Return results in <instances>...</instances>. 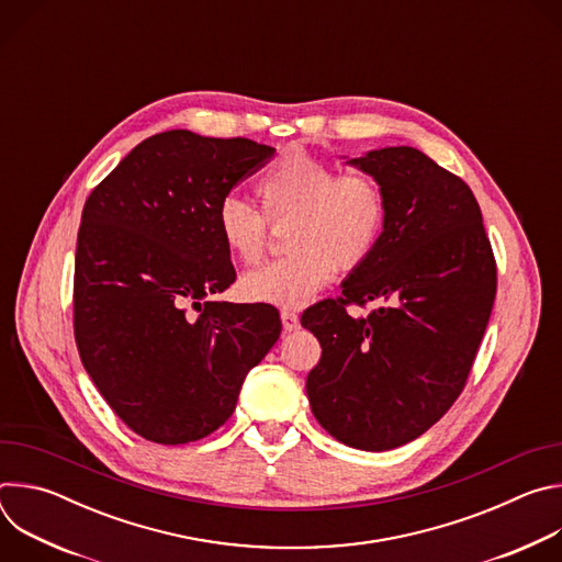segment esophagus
<instances>
[{"mask_svg": "<svg viewBox=\"0 0 562 562\" xmlns=\"http://www.w3.org/2000/svg\"><path fill=\"white\" fill-rule=\"evenodd\" d=\"M280 317H282V327H284V331H297L300 329V317L293 313V311H282L280 313Z\"/></svg>", "mask_w": 562, "mask_h": 562, "instance_id": "esophagus-1", "label": "esophagus"}]
</instances>
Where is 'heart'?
I'll return each mask as SVG.
<instances>
[{
    "instance_id": "1",
    "label": "heart",
    "mask_w": 562,
    "mask_h": 562,
    "mask_svg": "<svg viewBox=\"0 0 562 562\" xmlns=\"http://www.w3.org/2000/svg\"><path fill=\"white\" fill-rule=\"evenodd\" d=\"M256 193L261 215L235 195L220 200L215 228L224 249L247 265L267 247V222L291 220L284 258L239 278L245 300L280 308L304 306L336 273L362 265L386 224V198L375 180L342 173L329 159L300 146L282 150L260 173Z\"/></svg>"
}]
</instances>
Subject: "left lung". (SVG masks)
<instances>
[{"mask_svg": "<svg viewBox=\"0 0 562 562\" xmlns=\"http://www.w3.org/2000/svg\"><path fill=\"white\" fill-rule=\"evenodd\" d=\"M349 165L382 189L386 224L342 297L302 313L323 347L306 395L336 440L386 451L423 436L464 389L496 297V260L471 189L423 150L386 146ZM371 299L387 304L348 315L349 303Z\"/></svg>", "mask_w": 562, "mask_h": 562, "instance_id": "obj_1", "label": "left lung"}]
</instances>
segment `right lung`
Masks as SVG:
<instances>
[{
	"label": "right lung",
	"instance_id": "obj_1",
	"mask_svg": "<svg viewBox=\"0 0 562 562\" xmlns=\"http://www.w3.org/2000/svg\"><path fill=\"white\" fill-rule=\"evenodd\" d=\"M273 153L247 137L165 131L137 144L85 204L75 342L109 407L150 442L184 445L222 427L280 338L271 304L209 300L235 280L215 209Z\"/></svg>",
	"mask_w": 562,
	"mask_h": 562
}]
</instances>
